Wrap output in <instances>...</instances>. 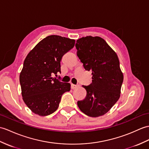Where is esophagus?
Wrapping results in <instances>:
<instances>
[{
  "mask_svg": "<svg viewBox=\"0 0 149 149\" xmlns=\"http://www.w3.org/2000/svg\"><path fill=\"white\" fill-rule=\"evenodd\" d=\"M77 87H79V85H75V84H71V88L72 89L77 88Z\"/></svg>",
  "mask_w": 149,
  "mask_h": 149,
  "instance_id": "34e87169",
  "label": "esophagus"
}]
</instances>
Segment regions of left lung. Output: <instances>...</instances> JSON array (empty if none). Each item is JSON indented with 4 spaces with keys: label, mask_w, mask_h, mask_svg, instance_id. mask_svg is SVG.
<instances>
[{
    "label": "left lung",
    "mask_w": 149,
    "mask_h": 149,
    "mask_svg": "<svg viewBox=\"0 0 149 149\" xmlns=\"http://www.w3.org/2000/svg\"><path fill=\"white\" fill-rule=\"evenodd\" d=\"M77 55L86 70L91 71L92 83L82 86L87 94L77 102L86 115L97 117L104 115L119 100L123 74L116 53L102 38L87 36L77 40Z\"/></svg>",
    "instance_id": "left-lung-1"
}]
</instances>
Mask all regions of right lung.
<instances>
[{
  "label": "right lung",
  "instance_id": "1",
  "mask_svg": "<svg viewBox=\"0 0 149 149\" xmlns=\"http://www.w3.org/2000/svg\"><path fill=\"white\" fill-rule=\"evenodd\" d=\"M75 40L49 36L38 43L27 54L19 74L23 100L34 113L46 116L59 107L62 95L70 90V84L62 82L52 74L60 70L62 56L75 45Z\"/></svg>",
  "mask_w": 149,
  "mask_h": 149
}]
</instances>
